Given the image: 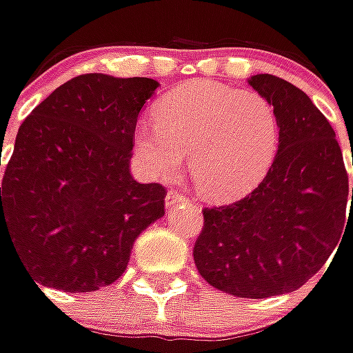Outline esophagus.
<instances>
[{
	"label": "esophagus",
	"instance_id": "obj_1",
	"mask_svg": "<svg viewBox=\"0 0 353 353\" xmlns=\"http://www.w3.org/2000/svg\"><path fill=\"white\" fill-rule=\"evenodd\" d=\"M181 201H188V196H185V194H181V192H177V190L168 192V196H165V205H168V208H172V205H176V203H181Z\"/></svg>",
	"mask_w": 353,
	"mask_h": 353
}]
</instances>
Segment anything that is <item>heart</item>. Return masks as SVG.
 Here are the masks:
<instances>
[{
	"mask_svg": "<svg viewBox=\"0 0 353 353\" xmlns=\"http://www.w3.org/2000/svg\"><path fill=\"white\" fill-rule=\"evenodd\" d=\"M135 152L154 177H172L188 154L196 185L214 199H232L268 174L280 143L272 103L252 92L194 81L163 95L156 123L139 121Z\"/></svg>",
	"mask_w": 353,
	"mask_h": 353,
	"instance_id": "obj_1",
	"label": "heart"
}]
</instances>
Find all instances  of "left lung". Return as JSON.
<instances>
[{
  "mask_svg": "<svg viewBox=\"0 0 353 353\" xmlns=\"http://www.w3.org/2000/svg\"><path fill=\"white\" fill-rule=\"evenodd\" d=\"M250 85L278 117L280 143L258 188L203 210L194 245L197 272L238 298H270L301 288L340 248L350 214L347 172L336 132L300 88L259 73ZM353 163V161H352Z\"/></svg>",
  "mask_w": 353,
  "mask_h": 353,
  "instance_id": "1",
  "label": "left lung"
}]
</instances>
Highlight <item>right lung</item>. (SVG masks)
Instances as JSON below:
<instances>
[{
    "mask_svg": "<svg viewBox=\"0 0 353 353\" xmlns=\"http://www.w3.org/2000/svg\"><path fill=\"white\" fill-rule=\"evenodd\" d=\"M150 77L83 73L19 125L0 188L6 232L35 285L95 292L128 268L137 236L165 210L161 183L130 174Z\"/></svg>",
    "mask_w": 353,
    "mask_h": 353,
    "instance_id": "1",
    "label": "right lung"
}]
</instances>
